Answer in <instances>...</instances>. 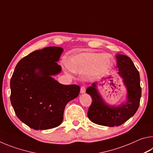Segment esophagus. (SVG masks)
<instances>
[{"mask_svg": "<svg viewBox=\"0 0 153 153\" xmlns=\"http://www.w3.org/2000/svg\"><path fill=\"white\" fill-rule=\"evenodd\" d=\"M85 92H86V87H85V86H82L81 88H80V92L84 93Z\"/></svg>", "mask_w": 153, "mask_h": 153, "instance_id": "obj_1", "label": "esophagus"}]
</instances>
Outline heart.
Returning <instances> with one entry per match:
<instances>
[{"instance_id":"b5f03b06","label":"heart","mask_w":153,"mask_h":153,"mask_svg":"<svg viewBox=\"0 0 153 153\" xmlns=\"http://www.w3.org/2000/svg\"><path fill=\"white\" fill-rule=\"evenodd\" d=\"M112 63V58L106 54L82 53L69 58L67 67L71 71L76 73L88 72L90 76H97L107 71Z\"/></svg>"}]
</instances>
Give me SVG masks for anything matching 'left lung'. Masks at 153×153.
<instances>
[{"label":"left lung","instance_id":"1","mask_svg":"<svg viewBox=\"0 0 153 153\" xmlns=\"http://www.w3.org/2000/svg\"><path fill=\"white\" fill-rule=\"evenodd\" d=\"M118 74L122 77L128 90L127 101L119 107L105 104L98 94L97 82L86 90L92 101L88 111L92 122L108 127L119 126L125 123L136 113L140 105L142 89L140 74L131 59L123 55H117Z\"/></svg>","mask_w":153,"mask_h":153}]
</instances>
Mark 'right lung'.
Wrapping results in <instances>:
<instances>
[{"instance_id": "1", "label": "right lung", "mask_w": 153, "mask_h": 153, "mask_svg": "<svg viewBox=\"0 0 153 153\" xmlns=\"http://www.w3.org/2000/svg\"><path fill=\"white\" fill-rule=\"evenodd\" d=\"M63 51L50 46L32 52L19 61L11 77L10 99L15 113L36 130L60 125L67 102L79 95V86L61 84L51 77L61 71L57 61Z\"/></svg>"}]
</instances>
